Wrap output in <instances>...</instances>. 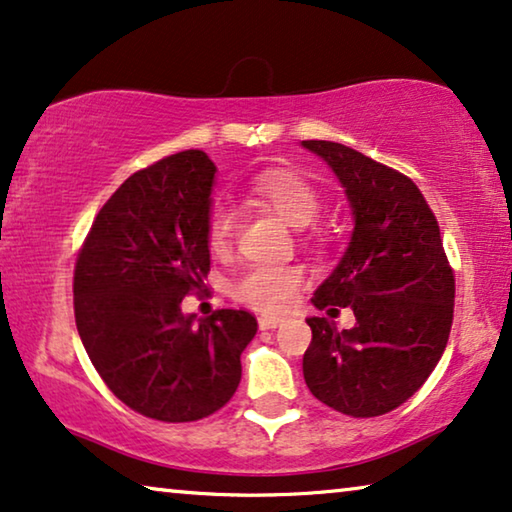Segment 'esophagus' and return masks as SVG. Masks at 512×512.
Returning <instances> with one entry per match:
<instances>
[{
    "instance_id": "1",
    "label": "esophagus",
    "mask_w": 512,
    "mask_h": 512,
    "mask_svg": "<svg viewBox=\"0 0 512 512\" xmlns=\"http://www.w3.org/2000/svg\"><path fill=\"white\" fill-rule=\"evenodd\" d=\"M257 322H259V329H276L280 322H283V318H276V315H262Z\"/></svg>"
}]
</instances>
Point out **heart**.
Returning <instances> with one entry per match:
<instances>
[{"label": "heart", "instance_id": "heart-1", "mask_svg": "<svg viewBox=\"0 0 512 512\" xmlns=\"http://www.w3.org/2000/svg\"><path fill=\"white\" fill-rule=\"evenodd\" d=\"M253 197L280 215L287 225L308 227L320 215L322 201L315 187L304 176L285 169H269L250 181ZM236 213L232 206H215L208 215L206 243L215 255H225L234 243ZM304 285V273L297 266H257L234 280L232 294L243 304L264 313H278L290 308Z\"/></svg>", "mask_w": 512, "mask_h": 512}]
</instances>
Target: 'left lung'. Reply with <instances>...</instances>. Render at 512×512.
<instances>
[{
  "label": "left lung",
  "instance_id": "1",
  "mask_svg": "<svg viewBox=\"0 0 512 512\" xmlns=\"http://www.w3.org/2000/svg\"><path fill=\"white\" fill-rule=\"evenodd\" d=\"M341 183L352 234L313 294L315 308L350 306L355 327L308 318L304 378L315 399L352 417L385 415L424 385L452 327L455 276L441 229L408 176L334 141H301Z\"/></svg>",
  "mask_w": 512,
  "mask_h": 512
}]
</instances>
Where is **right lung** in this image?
Masks as SVG:
<instances>
[{"mask_svg": "<svg viewBox=\"0 0 512 512\" xmlns=\"http://www.w3.org/2000/svg\"><path fill=\"white\" fill-rule=\"evenodd\" d=\"M215 171L204 150L136 171L97 213L76 259L83 348L115 397L153 420L194 422L225 406L257 334L248 311L197 318L181 308L211 271Z\"/></svg>", "mask_w": 512, "mask_h": 512, "instance_id": "obj_1", "label": "right lung"}]
</instances>
